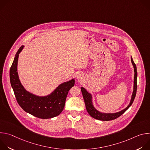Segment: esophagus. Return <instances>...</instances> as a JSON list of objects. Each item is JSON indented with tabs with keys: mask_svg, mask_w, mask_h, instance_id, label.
<instances>
[{
	"mask_svg": "<svg viewBox=\"0 0 150 150\" xmlns=\"http://www.w3.org/2000/svg\"><path fill=\"white\" fill-rule=\"evenodd\" d=\"M77 79H79V80H82V75L81 74H78L77 75Z\"/></svg>",
	"mask_w": 150,
	"mask_h": 150,
	"instance_id": "34e87169",
	"label": "esophagus"
}]
</instances>
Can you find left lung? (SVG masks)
<instances>
[{
	"label": "left lung",
	"mask_w": 150,
	"mask_h": 150,
	"mask_svg": "<svg viewBox=\"0 0 150 150\" xmlns=\"http://www.w3.org/2000/svg\"><path fill=\"white\" fill-rule=\"evenodd\" d=\"M131 62L134 69V88L133 92L132 94L131 98L130 103L126 108L124 109L116 112V113H103L98 111L97 110L93 103V96L91 93H90L86 89L83 87L81 88V90L82 94V96L84 100V102L85 104V107H86V109L89 115L93 118L103 120V121H108V120H114L120 116H121L123 113H124L128 109L130 108V106L133 103V101L135 99L136 93H137V67L135 64L134 62L133 61L132 56L131 57Z\"/></svg>",
	"instance_id": "8db88e82"
}]
</instances>
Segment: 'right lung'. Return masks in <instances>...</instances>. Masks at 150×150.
Returning <instances> with one entry per match:
<instances>
[{
    "instance_id": "obj_1",
    "label": "right lung",
    "mask_w": 150,
    "mask_h": 150,
    "mask_svg": "<svg viewBox=\"0 0 150 150\" xmlns=\"http://www.w3.org/2000/svg\"><path fill=\"white\" fill-rule=\"evenodd\" d=\"M21 46L16 52L10 69L12 88L18 103L25 112L41 119H50L60 115L65 107L68 91L75 84V78L60 83L50 94L40 96L28 91L21 83L18 73L19 54L23 50Z\"/></svg>"
}]
</instances>
